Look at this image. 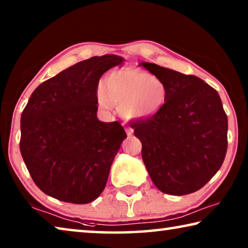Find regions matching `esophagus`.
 Instances as JSON below:
<instances>
[{"mask_svg":"<svg viewBox=\"0 0 248 248\" xmlns=\"http://www.w3.org/2000/svg\"><path fill=\"white\" fill-rule=\"evenodd\" d=\"M125 132H127L128 137H130V136H132V133H133V129L130 128V127H125Z\"/></svg>","mask_w":248,"mask_h":248,"instance_id":"obj_1","label":"esophagus"}]
</instances>
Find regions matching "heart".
<instances>
[{"label":"heart","mask_w":248,"mask_h":248,"mask_svg":"<svg viewBox=\"0 0 248 248\" xmlns=\"http://www.w3.org/2000/svg\"><path fill=\"white\" fill-rule=\"evenodd\" d=\"M99 107L109 110L118 106L125 119H148L166 104L167 87L158 77L143 70L121 67L109 72L97 90Z\"/></svg>","instance_id":"b5f03b06"}]
</instances>
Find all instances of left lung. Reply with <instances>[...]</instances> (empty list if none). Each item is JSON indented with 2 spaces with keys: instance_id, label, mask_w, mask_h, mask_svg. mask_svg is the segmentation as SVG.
<instances>
[{
  "instance_id": "8db88e82",
  "label": "left lung",
  "mask_w": 248,
  "mask_h": 248,
  "mask_svg": "<svg viewBox=\"0 0 248 248\" xmlns=\"http://www.w3.org/2000/svg\"><path fill=\"white\" fill-rule=\"evenodd\" d=\"M141 65L167 87L162 109L132 125L142 143L145 168L163 193H193L213 178L225 159L227 116L221 98L193 75L151 62Z\"/></svg>"
}]
</instances>
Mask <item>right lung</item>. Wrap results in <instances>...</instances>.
<instances>
[{
	"mask_svg": "<svg viewBox=\"0 0 248 248\" xmlns=\"http://www.w3.org/2000/svg\"><path fill=\"white\" fill-rule=\"evenodd\" d=\"M117 55L77 62L34 90L21 117L23 160L35 184L60 201L86 204L107 183L110 167L127 138L118 121L97 118V88Z\"/></svg>",
	"mask_w": 248,
	"mask_h": 248,
	"instance_id": "1",
	"label": "right lung"
}]
</instances>
